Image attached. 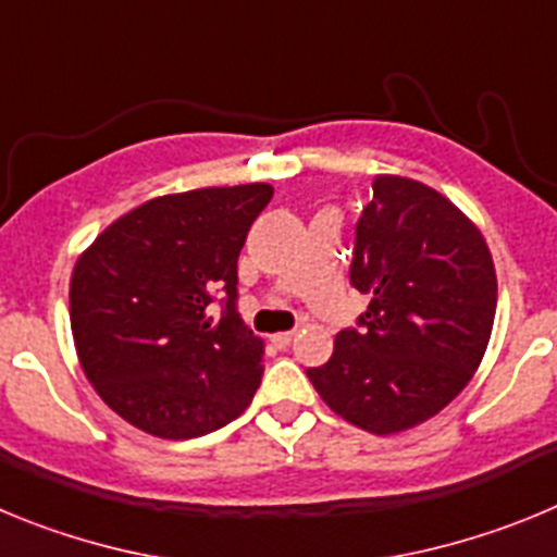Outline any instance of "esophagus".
I'll list each match as a JSON object with an SVG mask.
<instances>
[{
	"label": "esophagus",
	"mask_w": 557,
	"mask_h": 557,
	"mask_svg": "<svg viewBox=\"0 0 557 557\" xmlns=\"http://www.w3.org/2000/svg\"><path fill=\"white\" fill-rule=\"evenodd\" d=\"M293 337H295V332H278V334H273V337H270V343H273V346H278V348H284V346H289V343H293Z\"/></svg>",
	"instance_id": "34e87169"
}]
</instances>
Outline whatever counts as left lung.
<instances>
[{
    "mask_svg": "<svg viewBox=\"0 0 557 557\" xmlns=\"http://www.w3.org/2000/svg\"><path fill=\"white\" fill-rule=\"evenodd\" d=\"M351 287L371 298L307 376L348 424L410 430L469 385L488 348L496 273L480 228L441 191L376 175L354 228Z\"/></svg>",
    "mask_w": 557,
    "mask_h": 557,
    "instance_id": "1",
    "label": "left lung"
}]
</instances>
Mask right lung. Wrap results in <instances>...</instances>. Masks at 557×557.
Returning a JSON list of instances; mask_svg holds the SVG:
<instances>
[{
    "label": "right lung",
    "mask_w": 557,
    "mask_h": 557,
    "mask_svg": "<svg viewBox=\"0 0 557 557\" xmlns=\"http://www.w3.org/2000/svg\"><path fill=\"white\" fill-rule=\"evenodd\" d=\"M270 198V184L152 198L77 259L69 321L83 373L136 430L189 441L250 405L264 343L236 312V259Z\"/></svg>",
    "instance_id": "add662e5"
}]
</instances>
